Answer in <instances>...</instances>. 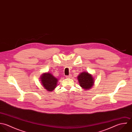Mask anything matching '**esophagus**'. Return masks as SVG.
I'll use <instances>...</instances> for the list:
<instances>
[{"label":"esophagus","mask_w":132,"mask_h":132,"mask_svg":"<svg viewBox=\"0 0 132 132\" xmlns=\"http://www.w3.org/2000/svg\"><path fill=\"white\" fill-rule=\"evenodd\" d=\"M72 77V75L71 74H70L69 75H68V76H66V77L67 78H71Z\"/></svg>","instance_id":"1"}]
</instances>
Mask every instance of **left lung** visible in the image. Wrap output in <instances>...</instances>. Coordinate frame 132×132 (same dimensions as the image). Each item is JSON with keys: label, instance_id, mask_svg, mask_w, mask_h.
<instances>
[{"label": "left lung", "instance_id": "1", "mask_svg": "<svg viewBox=\"0 0 132 132\" xmlns=\"http://www.w3.org/2000/svg\"><path fill=\"white\" fill-rule=\"evenodd\" d=\"M79 86L85 90H88L94 85V78L93 75L87 72H84L77 76Z\"/></svg>", "mask_w": 132, "mask_h": 132}]
</instances>
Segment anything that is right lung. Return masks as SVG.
I'll return each mask as SVG.
<instances>
[{"label": "right lung", "instance_id": "right-lung-1", "mask_svg": "<svg viewBox=\"0 0 132 132\" xmlns=\"http://www.w3.org/2000/svg\"><path fill=\"white\" fill-rule=\"evenodd\" d=\"M41 84L47 92H52L57 87L58 79L51 73H43L40 77Z\"/></svg>", "mask_w": 132, "mask_h": 132}]
</instances>
